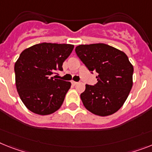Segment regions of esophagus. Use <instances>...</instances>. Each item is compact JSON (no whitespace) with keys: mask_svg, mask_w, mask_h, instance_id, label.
<instances>
[{"mask_svg":"<svg viewBox=\"0 0 152 152\" xmlns=\"http://www.w3.org/2000/svg\"><path fill=\"white\" fill-rule=\"evenodd\" d=\"M71 83H72V85H73V86H75V85H76V84L78 83H77V82H75V81H72V82H71Z\"/></svg>","mask_w":152,"mask_h":152,"instance_id":"34e87169","label":"esophagus"}]
</instances>
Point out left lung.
I'll use <instances>...</instances> for the list:
<instances>
[{"label": "left lung", "instance_id": "left-lung-1", "mask_svg": "<svg viewBox=\"0 0 152 152\" xmlns=\"http://www.w3.org/2000/svg\"><path fill=\"white\" fill-rule=\"evenodd\" d=\"M77 56L91 72L98 76L94 86L86 85L80 94L84 107L96 115H111L121 107L133 86L134 67L127 55L104 44L80 45Z\"/></svg>", "mask_w": 152, "mask_h": 152}]
</instances>
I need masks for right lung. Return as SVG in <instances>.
Returning a JSON list of instances; mask_svg holds the SVG:
<instances>
[{
    "label": "right lung",
    "mask_w": 152,
    "mask_h": 152,
    "mask_svg": "<svg viewBox=\"0 0 152 152\" xmlns=\"http://www.w3.org/2000/svg\"><path fill=\"white\" fill-rule=\"evenodd\" d=\"M74 45L43 42L23 51L15 64V84L29 110L48 115L58 110L71 83L51 77L69 56Z\"/></svg>",
    "instance_id": "1"
}]
</instances>
